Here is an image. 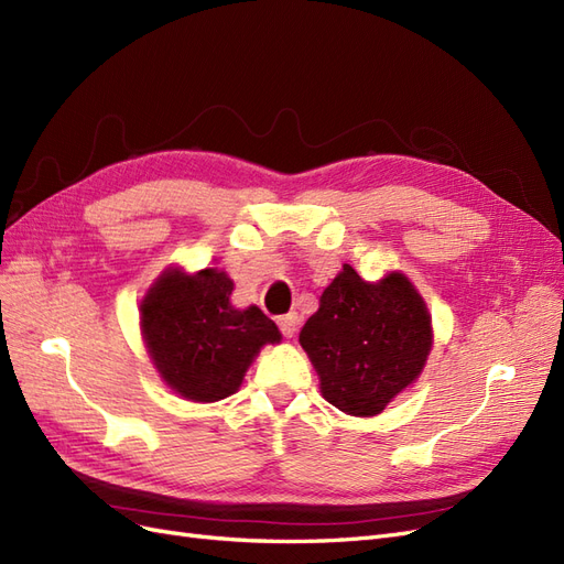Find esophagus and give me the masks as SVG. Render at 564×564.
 Here are the masks:
<instances>
[{"mask_svg":"<svg viewBox=\"0 0 564 564\" xmlns=\"http://www.w3.org/2000/svg\"><path fill=\"white\" fill-rule=\"evenodd\" d=\"M299 324H301L299 313H289V315L280 317V332H282L286 338H294L296 332H299Z\"/></svg>","mask_w":564,"mask_h":564,"instance_id":"1","label":"esophagus"}]
</instances>
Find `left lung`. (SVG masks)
<instances>
[{
	"mask_svg": "<svg viewBox=\"0 0 564 564\" xmlns=\"http://www.w3.org/2000/svg\"><path fill=\"white\" fill-rule=\"evenodd\" d=\"M299 344L324 400L350 416H377L421 377L433 348V319L404 272L367 282L344 263Z\"/></svg>",
	"mask_w": 564,
	"mask_h": 564,
	"instance_id": "left-lung-1",
	"label": "left lung"
}]
</instances>
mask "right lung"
Instances as JSON below:
<instances>
[{"mask_svg":"<svg viewBox=\"0 0 564 564\" xmlns=\"http://www.w3.org/2000/svg\"><path fill=\"white\" fill-rule=\"evenodd\" d=\"M228 272L169 265L141 299V336L160 379L191 402H218L240 390L245 373L278 324L259 305L235 308Z\"/></svg>","mask_w":564,"mask_h":564,"instance_id":"add662e5","label":"right lung"}]
</instances>
